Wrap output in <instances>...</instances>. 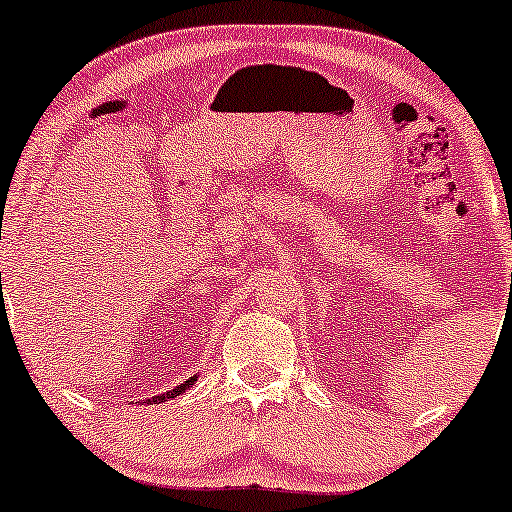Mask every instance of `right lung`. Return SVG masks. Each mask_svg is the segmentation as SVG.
Segmentation results:
<instances>
[{
    "label": "right lung",
    "mask_w": 512,
    "mask_h": 512,
    "mask_svg": "<svg viewBox=\"0 0 512 512\" xmlns=\"http://www.w3.org/2000/svg\"><path fill=\"white\" fill-rule=\"evenodd\" d=\"M195 381H197V376H190L188 381H183V383H180V386H175L173 390H166V393H163V395H156V398H153V400H148V403H163V400H168V398H175V395L185 393V390H188V388H190L192 383H195Z\"/></svg>",
    "instance_id": "obj_1"
}]
</instances>
